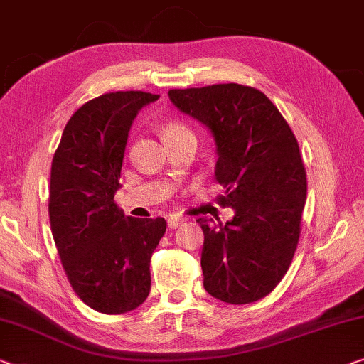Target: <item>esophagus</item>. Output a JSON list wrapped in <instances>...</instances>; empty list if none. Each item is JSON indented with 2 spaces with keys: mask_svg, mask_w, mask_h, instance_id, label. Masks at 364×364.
Segmentation results:
<instances>
[{
  "mask_svg": "<svg viewBox=\"0 0 364 364\" xmlns=\"http://www.w3.org/2000/svg\"><path fill=\"white\" fill-rule=\"evenodd\" d=\"M182 223H183V220L177 215H171L169 218H167V226H169L171 229H177L178 226L182 225Z\"/></svg>",
  "mask_w": 364,
  "mask_h": 364,
  "instance_id": "esophagus-1",
  "label": "esophagus"
}]
</instances>
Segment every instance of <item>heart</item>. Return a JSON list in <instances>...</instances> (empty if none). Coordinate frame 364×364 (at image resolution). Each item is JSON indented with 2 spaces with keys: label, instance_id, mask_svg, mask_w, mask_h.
Listing matches in <instances>:
<instances>
[{
  "label": "heart",
  "instance_id": "1",
  "mask_svg": "<svg viewBox=\"0 0 364 364\" xmlns=\"http://www.w3.org/2000/svg\"><path fill=\"white\" fill-rule=\"evenodd\" d=\"M161 132H163V138L166 139V143L174 141V139H177V138H181L183 135H190V133H192L186 125L181 124V122H176V120L166 122V124L163 125V130Z\"/></svg>",
  "mask_w": 364,
  "mask_h": 364
}]
</instances>
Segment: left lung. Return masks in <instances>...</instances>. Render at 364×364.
Instances as JSON below:
<instances>
[{
    "instance_id": "left-lung-1",
    "label": "left lung",
    "mask_w": 364,
    "mask_h": 364,
    "mask_svg": "<svg viewBox=\"0 0 364 364\" xmlns=\"http://www.w3.org/2000/svg\"><path fill=\"white\" fill-rule=\"evenodd\" d=\"M176 107L215 138L220 205L231 221L197 220L203 287L229 304L265 298L291 264L306 203V171L291 128L264 92L236 85L171 89Z\"/></svg>"
}]
</instances>
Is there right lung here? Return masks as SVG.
<instances>
[{
	"label": "right lung",
	"mask_w": 364,
	"mask_h": 364,
	"mask_svg": "<svg viewBox=\"0 0 364 364\" xmlns=\"http://www.w3.org/2000/svg\"><path fill=\"white\" fill-rule=\"evenodd\" d=\"M158 94L117 91L81 105L66 124L50 174L48 215L75 293L102 314L144 303L164 218L125 216L114 201L133 120Z\"/></svg>",
	"instance_id": "obj_1"
}]
</instances>
